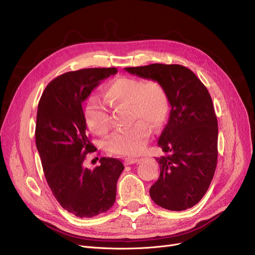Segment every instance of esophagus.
Masks as SVG:
<instances>
[{
	"label": "esophagus",
	"instance_id": "1",
	"mask_svg": "<svg viewBox=\"0 0 255 255\" xmlns=\"http://www.w3.org/2000/svg\"><path fill=\"white\" fill-rule=\"evenodd\" d=\"M141 161V159H137V158H126L125 163L128 164H134V163H139Z\"/></svg>",
	"mask_w": 255,
	"mask_h": 255
}]
</instances>
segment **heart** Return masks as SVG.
Returning <instances> with one entry per match:
<instances>
[{"label": "heart", "instance_id": "b5f03b06", "mask_svg": "<svg viewBox=\"0 0 255 255\" xmlns=\"http://www.w3.org/2000/svg\"><path fill=\"white\" fill-rule=\"evenodd\" d=\"M104 98L112 107L128 105L130 119L137 120L130 128L112 135L108 141L109 150L125 156L141 154L151 137L148 125L160 126L168 117L170 103L164 87L155 80L120 77L107 86ZM85 120L96 134L104 135L111 128L108 110L96 101L86 105Z\"/></svg>", "mask_w": 255, "mask_h": 255}]
</instances>
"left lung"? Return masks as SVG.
I'll list each match as a JSON object with an SVG mask.
<instances>
[{
    "mask_svg": "<svg viewBox=\"0 0 255 255\" xmlns=\"http://www.w3.org/2000/svg\"><path fill=\"white\" fill-rule=\"evenodd\" d=\"M126 71L159 82L171 104L158 140L159 178L150 189L154 203L171 211L195 206L204 197L217 163V118L207 87L188 67L155 63Z\"/></svg>",
    "mask_w": 255,
    "mask_h": 255,
    "instance_id": "1",
    "label": "left lung"
}]
</instances>
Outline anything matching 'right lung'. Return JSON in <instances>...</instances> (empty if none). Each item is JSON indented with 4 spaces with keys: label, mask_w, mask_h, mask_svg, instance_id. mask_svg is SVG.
<instances>
[{
    "label": "right lung",
    "mask_w": 255,
    "mask_h": 255,
    "mask_svg": "<svg viewBox=\"0 0 255 255\" xmlns=\"http://www.w3.org/2000/svg\"><path fill=\"white\" fill-rule=\"evenodd\" d=\"M116 67L84 68L60 75L44 90L38 104L36 144L52 194L67 212L91 218L107 212L116 200L117 181L125 165L117 158H100L85 168L97 151L87 133L82 102Z\"/></svg>",
    "instance_id": "add662e5"
}]
</instances>
